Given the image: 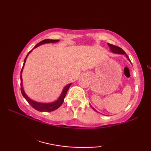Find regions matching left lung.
<instances>
[{"instance_id": "1", "label": "left lung", "mask_w": 151, "mask_h": 151, "mask_svg": "<svg viewBox=\"0 0 151 151\" xmlns=\"http://www.w3.org/2000/svg\"><path fill=\"white\" fill-rule=\"evenodd\" d=\"M108 45L109 46V47H110V49H111V52L112 53H116V54H122V55H126V57L127 58V59L129 60L131 62V60H130V59H129V56H128V55H127V53H126L124 51V50H122V49L120 47H117V46H115V45H111V44H109L108 43ZM92 107V106H91ZM92 109H93L94 111H96V112H98V111H97L96 109H95L93 107H92Z\"/></svg>"}]
</instances>
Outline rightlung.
Returning a JSON list of instances; mask_svg holds the SVG:
<instances>
[{
  "instance_id": "add662e5",
  "label": "right lung",
  "mask_w": 151,
  "mask_h": 151,
  "mask_svg": "<svg viewBox=\"0 0 151 151\" xmlns=\"http://www.w3.org/2000/svg\"><path fill=\"white\" fill-rule=\"evenodd\" d=\"M59 42V40H51V39H46V40H44L42 41H41L39 43H38L36 46H35L34 48H33L32 50H31L28 53V54L27 55V56L25 58H24V64H23V67L22 68L21 72H20V90H21V93L22 95L23 96V97L25 98V100L27 101L29 104L31 106H32L33 108L36 109V110L38 111H41V112H51V111H55V109H58L60 106L63 104V103L64 102V99H65L66 95H67V93L69 90V88L70 86H71L72 83H70L69 84H67V86H65L64 87L63 91H62L60 96H59V98H58V100H56L55 102H50V103H42V102H36V101H34L32 100V99L29 98V97L27 96L25 92H24V88H23V86H22V70H23L24 64H25L26 60L27 58L28 55L29 53L32 52V50L36 47H38V46H40L41 45L43 44H46V43H55Z\"/></svg>"
}]
</instances>
